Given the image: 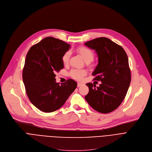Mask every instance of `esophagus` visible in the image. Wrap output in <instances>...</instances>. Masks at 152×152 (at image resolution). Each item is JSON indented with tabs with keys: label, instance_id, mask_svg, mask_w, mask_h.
Listing matches in <instances>:
<instances>
[{
	"label": "esophagus",
	"instance_id": "34e87169",
	"mask_svg": "<svg viewBox=\"0 0 152 152\" xmlns=\"http://www.w3.org/2000/svg\"><path fill=\"white\" fill-rule=\"evenodd\" d=\"M83 84H82V83H77V87H80V86H82Z\"/></svg>",
	"mask_w": 152,
	"mask_h": 152
}]
</instances>
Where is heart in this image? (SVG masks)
Listing matches in <instances>:
<instances>
[{"label": "heart", "instance_id": "b5f03b06", "mask_svg": "<svg viewBox=\"0 0 152 152\" xmlns=\"http://www.w3.org/2000/svg\"><path fill=\"white\" fill-rule=\"evenodd\" d=\"M77 50L81 55L86 63H90L94 60L95 57V54L92 49H90V48L87 47L83 46L78 48ZM71 55H72V52L70 50H66V52L64 53L62 57V60L64 64L66 65L68 64ZM86 74V70L79 69H73L69 73L70 76L76 80H81Z\"/></svg>", "mask_w": 152, "mask_h": 152}]
</instances>
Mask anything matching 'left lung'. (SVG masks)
Masks as SVG:
<instances>
[{
	"mask_svg": "<svg viewBox=\"0 0 152 152\" xmlns=\"http://www.w3.org/2000/svg\"><path fill=\"white\" fill-rule=\"evenodd\" d=\"M95 50L98 64L92 73L102 83H87L89 91L85 98L99 113L107 114L116 109L124 101L131 83L128 58L123 48L112 40L100 37L84 43Z\"/></svg>",
	"mask_w": 152,
	"mask_h": 152,
	"instance_id": "left-lung-1",
	"label": "left lung"
}]
</instances>
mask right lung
Masks as SVG:
<instances>
[{
  "instance_id": "1",
  "label": "right lung",
  "mask_w": 152,
  "mask_h": 152,
  "mask_svg": "<svg viewBox=\"0 0 152 152\" xmlns=\"http://www.w3.org/2000/svg\"><path fill=\"white\" fill-rule=\"evenodd\" d=\"M70 45L53 37H46L30 48L23 72L28 99L37 108L52 113L61 107L77 87L69 79L64 84L56 82V73L64 68L62 55Z\"/></svg>"
}]
</instances>
